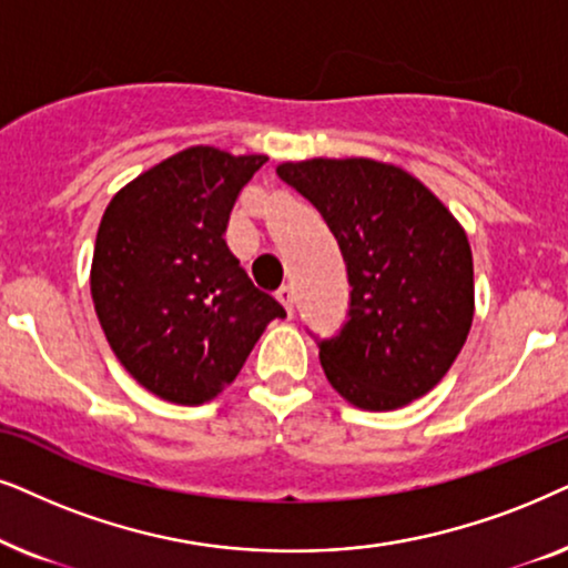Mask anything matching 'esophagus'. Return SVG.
Masks as SVG:
<instances>
[{"mask_svg": "<svg viewBox=\"0 0 568 568\" xmlns=\"http://www.w3.org/2000/svg\"><path fill=\"white\" fill-rule=\"evenodd\" d=\"M277 301L285 306V312H288V316H293V304H296V298H293L291 285H283V288L277 291Z\"/></svg>", "mask_w": 568, "mask_h": 568, "instance_id": "1", "label": "esophagus"}]
</instances>
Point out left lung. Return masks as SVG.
Listing matches in <instances>:
<instances>
[{
    "label": "left lung",
    "instance_id": "8db88e82",
    "mask_svg": "<svg viewBox=\"0 0 568 568\" xmlns=\"http://www.w3.org/2000/svg\"><path fill=\"white\" fill-rule=\"evenodd\" d=\"M277 176L320 210L347 264V322L320 343L332 389L376 413L428 395L473 327L463 225L418 179L372 158L288 161Z\"/></svg>",
    "mask_w": 568,
    "mask_h": 568
}]
</instances>
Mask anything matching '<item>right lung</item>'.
I'll list each match as a JSON object with an SVG mask.
<instances>
[{
	"instance_id": "right-lung-1",
	"label": "right lung",
	"mask_w": 568,
	"mask_h": 568,
	"mask_svg": "<svg viewBox=\"0 0 568 568\" xmlns=\"http://www.w3.org/2000/svg\"><path fill=\"white\" fill-rule=\"evenodd\" d=\"M264 161L186 148L121 186L98 225V322L132 379L169 403L221 395L264 327L285 316L223 239L233 202Z\"/></svg>"
}]
</instances>
